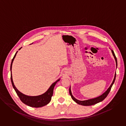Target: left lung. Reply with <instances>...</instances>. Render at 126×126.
<instances>
[{
    "mask_svg": "<svg viewBox=\"0 0 126 126\" xmlns=\"http://www.w3.org/2000/svg\"><path fill=\"white\" fill-rule=\"evenodd\" d=\"M112 52L113 55V56L114 57V58L115 59L116 63V66L117 67V58H116V57L115 56V53H114V51L113 50H112ZM116 73H115V77H114V80L113 81V82L111 84V85H110V86L109 87V88L107 89V90L105 93H104L102 95H101V96H99V97H98L97 98L91 99H89V100H85V101H80V100H78L76 99L75 98H74L73 97V96L72 95V94L70 87L69 88V93H70V95L71 96L72 99L76 103H77V104H78L79 105H83V106H91V105H95V104H96L97 103H98L102 101L103 100H104L107 97V96H108V94L109 93V92H110V91L111 90V88H112L113 84L114 83V82H115V79H116Z\"/></svg>",
    "mask_w": 126,
    "mask_h": 126,
    "instance_id": "left-lung-1",
    "label": "left lung"
}]
</instances>
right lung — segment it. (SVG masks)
Returning a JSON list of instances; mask_svg holds the SVG:
<instances>
[{
  "label": "right lung",
  "mask_w": 126,
  "mask_h": 126,
  "mask_svg": "<svg viewBox=\"0 0 126 126\" xmlns=\"http://www.w3.org/2000/svg\"><path fill=\"white\" fill-rule=\"evenodd\" d=\"M22 47L19 49L20 50ZM18 51L16 52L15 53V54L14 56L13 57L11 63V66H10V70H11V81L12 83V86L13 88L14 89L15 91L17 94V95L19 97L20 100L25 104L32 107H34V108H39V107H41L43 106H44L46 105H47L51 101V97L53 95V89L54 88V86H55L56 84L58 81L60 80V79H58L57 81L55 82L54 83H53L50 87V88L48 89V90L44 94L37 96H29L25 95L20 92H19L17 88L15 87V85H14L13 80H12V76L11 74V68H12V65L13 61L16 56V54Z\"/></svg>",
  "instance_id": "obj_1"
}]
</instances>
